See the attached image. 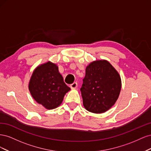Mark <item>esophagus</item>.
Returning <instances> with one entry per match:
<instances>
[{
  "label": "esophagus",
  "instance_id": "esophagus-1",
  "mask_svg": "<svg viewBox=\"0 0 151 151\" xmlns=\"http://www.w3.org/2000/svg\"><path fill=\"white\" fill-rule=\"evenodd\" d=\"M70 88L72 89H76L77 88V83H76V82H74V83H73L72 84H70Z\"/></svg>",
  "mask_w": 151,
  "mask_h": 151
}]
</instances>
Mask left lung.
I'll list each match as a JSON object with an SVG mask.
<instances>
[{"mask_svg": "<svg viewBox=\"0 0 151 151\" xmlns=\"http://www.w3.org/2000/svg\"><path fill=\"white\" fill-rule=\"evenodd\" d=\"M121 88L120 76L110 63L105 60L90 63L81 88L84 108L94 113L106 111L115 104Z\"/></svg>", "mask_w": 151, "mask_h": 151, "instance_id": "8db88e82", "label": "left lung"}]
</instances>
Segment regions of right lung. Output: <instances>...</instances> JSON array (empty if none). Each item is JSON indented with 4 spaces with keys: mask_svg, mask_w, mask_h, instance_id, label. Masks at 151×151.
Here are the masks:
<instances>
[{
    "mask_svg": "<svg viewBox=\"0 0 151 151\" xmlns=\"http://www.w3.org/2000/svg\"><path fill=\"white\" fill-rule=\"evenodd\" d=\"M28 87L35 101L48 109L60 106L65 94L70 90L63 82L58 66L51 62L35 68Z\"/></svg>",
    "mask_w": 151,
    "mask_h": 151,
    "instance_id": "1",
    "label": "right lung"
}]
</instances>
